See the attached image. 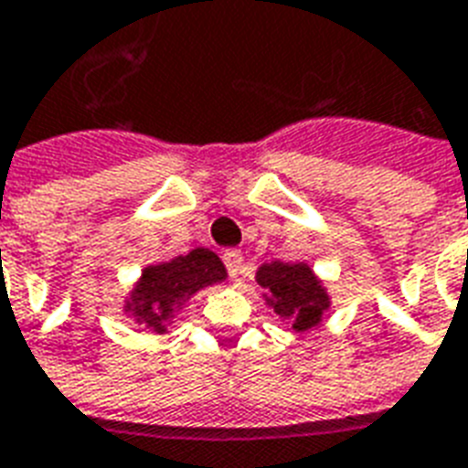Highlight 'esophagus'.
Segmentation results:
<instances>
[{"label": "esophagus", "instance_id": "obj_1", "mask_svg": "<svg viewBox=\"0 0 468 468\" xmlns=\"http://www.w3.org/2000/svg\"><path fill=\"white\" fill-rule=\"evenodd\" d=\"M223 265H226L230 277H238L242 272V255L238 250H228V252H223Z\"/></svg>", "mask_w": 468, "mask_h": 468}]
</instances>
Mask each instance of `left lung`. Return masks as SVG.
<instances>
[{
  "instance_id": "1",
  "label": "left lung",
  "mask_w": 468,
  "mask_h": 468,
  "mask_svg": "<svg viewBox=\"0 0 468 468\" xmlns=\"http://www.w3.org/2000/svg\"><path fill=\"white\" fill-rule=\"evenodd\" d=\"M258 282L272 294L274 314L292 321V329L306 331L316 326L324 309L329 306L326 292L321 290L319 280L306 265L297 262H272L262 265Z\"/></svg>"
}]
</instances>
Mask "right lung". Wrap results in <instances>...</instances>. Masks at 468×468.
Instances as JSON below:
<instances>
[{
	"label": "right lung",
	"mask_w": 468,
	"mask_h": 468,
	"mask_svg": "<svg viewBox=\"0 0 468 468\" xmlns=\"http://www.w3.org/2000/svg\"><path fill=\"white\" fill-rule=\"evenodd\" d=\"M220 280H226V267L218 255L206 248H196L194 252L171 262L147 267L130 306L144 321V326L164 331V324L181 299Z\"/></svg>",
	"instance_id": "right-lung-1"
}]
</instances>
